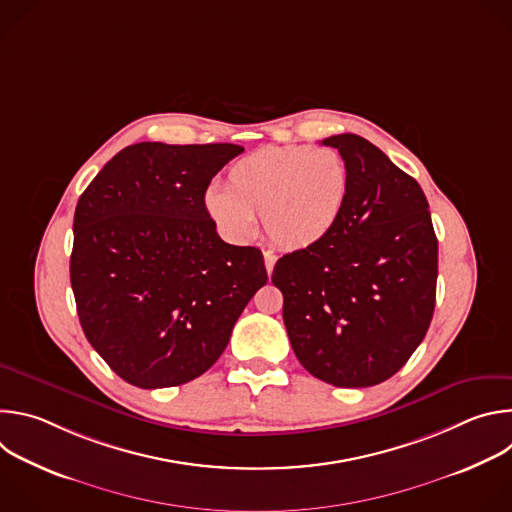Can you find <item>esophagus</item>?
Wrapping results in <instances>:
<instances>
[{
  "label": "esophagus",
  "mask_w": 512,
  "mask_h": 512,
  "mask_svg": "<svg viewBox=\"0 0 512 512\" xmlns=\"http://www.w3.org/2000/svg\"><path fill=\"white\" fill-rule=\"evenodd\" d=\"M263 259H265V269H267V273L271 275V271H273V267H275V261H277V255H275L273 251H265V253H263Z\"/></svg>",
  "instance_id": "esophagus-1"
}]
</instances>
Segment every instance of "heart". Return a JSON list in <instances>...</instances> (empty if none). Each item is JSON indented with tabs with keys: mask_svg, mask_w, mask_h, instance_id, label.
Returning <instances> with one entry per match:
<instances>
[{
	"mask_svg": "<svg viewBox=\"0 0 512 512\" xmlns=\"http://www.w3.org/2000/svg\"><path fill=\"white\" fill-rule=\"evenodd\" d=\"M348 188V166L336 150L265 145L231 166L227 190H206L204 210L235 243L251 241L255 216H263L265 233L277 247L300 251L332 233Z\"/></svg>",
	"mask_w": 512,
	"mask_h": 512,
	"instance_id": "1",
	"label": "heart"
}]
</instances>
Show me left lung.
Returning a JSON list of instances; mask_svg holds the SVG:
<instances>
[{
  "instance_id": "obj_1",
  "label": "left lung",
  "mask_w": 512,
  "mask_h": 512,
  "mask_svg": "<svg viewBox=\"0 0 512 512\" xmlns=\"http://www.w3.org/2000/svg\"><path fill=\"white\" fill-rule=\"evenodd\" d=\"M348 166L340 221L314 247L283 255L271 281L302 367L334 387L393 377L425 338L437 239L421 186L354 133L322 141Z\"/></svg>"
}]
</instances>
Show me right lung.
<instances>
[{
	"mask_svg": "<svg viewBox=\"0 0 512 512\" xmlns=\"http://www.w3.org/2000/svg\"><path fill=\"white\" fill-rule=\"evenodd\" d=\"M235 143L141 141L113 156L75 210L70 283L91 346L129 385H184L223 354L267 283L257 247L225 243L204 210Z\"/></svg>",
	"mask_w": 512,
	"mask_h": 512,
	"instance_id": "1",
	"label": "right lung"
}]
</instances>
